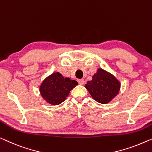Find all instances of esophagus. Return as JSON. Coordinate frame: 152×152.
<instances>
[{
    "label": "esophagus",
    "instance_id": "34e87169",
    "mask_svg": "<svg viewBox=\"0 0 152 152\" xmlns=\"http://www.w3.org/2000/svg\"><path fill=\"white\" fill-rule=\"evenodd\" d=\"M77 81H78L79 85H84V84H85V80H84L83 79H78V80Z\"/></svg>",
    "mask_w": 152,
    "mask_h": 152
}]
</instances>
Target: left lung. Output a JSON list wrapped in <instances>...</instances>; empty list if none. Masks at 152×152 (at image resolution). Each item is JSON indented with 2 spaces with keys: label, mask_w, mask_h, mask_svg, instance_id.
Instances as JSON below:
<instances>
[{
  "label": "left lung",
  "mask_w": 152,
  "mask_h": 152,
  "mask_svg": "<svg viewBox=\"0 0 152 152\" xmlns=\"http://www.w3.org/2000/svg\"><path fill=\"white\" fill-rule=\"evenodd\" d=\"M85 88L96 102L107 104L118 94L120 83L111 74L99 68L92 80L86 84Z\"/></svg>",
  "instance_id": "8db88e82"
}]
</instances>
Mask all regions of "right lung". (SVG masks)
Returning <instances> with one entry per match:
<instances>
[{
    "mask_svg": "<svg viewBox=\"0 0 152 152\" xmlns=\"http://www.w3.org/2000/svg\"><path fill=\"white\" fill-rule=\"evenodd\" d=\"M77 85V81L64 78L60 73L55 72L43 81L39 91L43 98L48 103L58 105L65 101L70 91Z\"/></svg>",
    "mask_w": 152,
    "mask_h": 152,
    "instance_id": "obj_1",
    "label": "right lung"
}]
</instances>
